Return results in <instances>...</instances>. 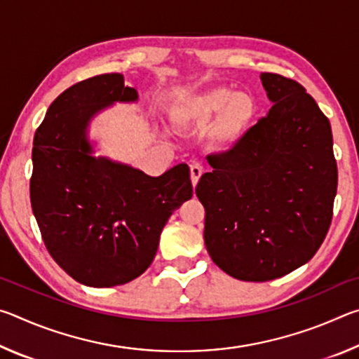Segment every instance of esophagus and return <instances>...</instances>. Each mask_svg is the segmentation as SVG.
Listing matches in <instances>:
<instances>
[{"label":"esophagus","instance_id":"1","mask_svg":"<svg viewBox=\"0 0 359 359\" xmlns=\"http://www.w3.org/2000/svg\"><path fill=\"white\" fill-rule=\"evenodd\" d=\"M203 172H204V169H203L201 163H196V161L191 163V165H190V174H191V184H193V187H196L198 180L203 175Z\"/></svg>","mask_w":359,"mask_h":359}]
</instances>
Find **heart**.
<instances>
[{
	"label": "heart",
	"instance_id": "1",
	"mask_svg": "<svg viewBox=\"0 0 359 359\" xmlns=\"http://www.w3.org/2000/svg\"><path fill=\"white\" fill-rule=\"evenodd\" d=\"M257 114L258 104L252 95L236 93L223 85L179 96L169 107V117L180 128H205L217 118L210 142L218 149L239 144Z\"/></svg>",
	"mask_w": 359,
	"mask_h": 359
}]
</instances>
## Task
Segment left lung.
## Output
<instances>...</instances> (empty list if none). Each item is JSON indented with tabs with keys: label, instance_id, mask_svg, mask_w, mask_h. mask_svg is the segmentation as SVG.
Returning <instances> with one entry per match:
<instances>
[{
	"label": "left lung",
	"instance_id": "8db88e82",
	"mask_svg": "<svg viewBox=\"0 0 359 359\" xmlns=\"http://www.w3.org/2000/svg\"><path fill=\"white\" fill-rule=\"evenodd\" d=\"M259 79L274 106L239 144L208 158L212 172L196 187L212 261L245 282L306 264L326 238L337 191L330 120L301 83Z\"/></svg>",
	"mask_w": 359,
	"mask_h": 359
}]
</instances>
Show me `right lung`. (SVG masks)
<instances>
[{
    "label": "right lung",
    "instance_id": "obj_1",
    "mask_svg": "<svg viewBox=\"0 0 359 359\" xmlns=\"http://www.w3.org/2000/svg\"><path fill=\"white\" fill-rule=\"evenodd\" d=\"M136 100V88L117 72L90 77L52 102L34 135L29 198L42 241L66 274L87 287L144 274L168 218L193 196L185 163L150 177L92 155L90 120L114 102Z\"/></svg>",
    "mask_w": 359,
    "mask_h": 359
}]
</instances>
